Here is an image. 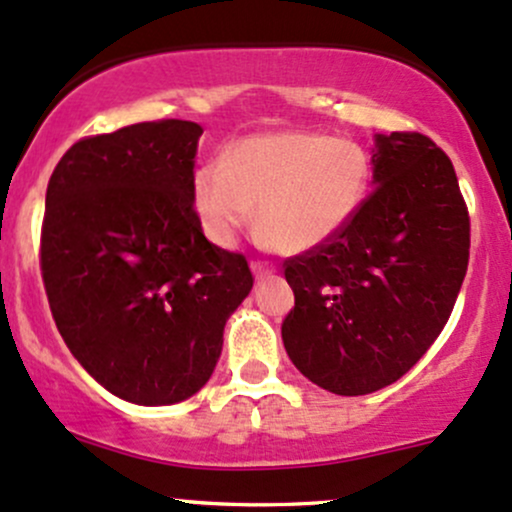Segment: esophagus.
Here are the masks:
<instances>
[{"instance_id":"34e87169","label":"esophagus","mask_w":512,"mask_h":512,"mask_svg":"<svg viewBox=\"0 0 512 512\" xmlns=\"http://www.w3.org/2000/svg\"><path fill=\"white\" fill-rule=\"evenodd\" d=\"M251 268H254L256 280H263V278H268V276H273V273H276V266H273V263H268V261H254V263H251Z\"/></svg>"}]
</instances>
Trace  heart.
Listing matches in <instances>:
<instances>
[{"label": "heart", "mask_w": 512, "mask_h": 512, "mask_svg": "<svg viewBox=\"0 0 512 512\" xmlns=\"http://www.w3.org/2000/svg\"><path fill=\"white\" fill-rule=\"evenodd\" d=\"M364 148L307 131L239 141L224 166L195 175V210L214 244L232 246L254 219L285 254L320 249L349 227L368 195Z\"/></svg>", "instance_id": "obj_1"}]
</instances>
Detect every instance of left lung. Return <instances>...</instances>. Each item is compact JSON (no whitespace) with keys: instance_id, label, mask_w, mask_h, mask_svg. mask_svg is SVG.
Listing matches in <instances>:
<instances>
[{"instance_id":"left-lung-1","label":"left lung","mask_w":512,"mask_h":512,"mask_svg":"<svg viewBox=\"0 0 512 512\" xmlns=\"http://www.w3.org/2000/svg\"><path fill=\"white\" fill-rule=\"evenodd\" d=\"M373 180L342 234L283 263L295 293L280 327L285 351L337 395L405 376L447 324L469 266V207L430 136H378Z\"/></svg>"}]
</instances>
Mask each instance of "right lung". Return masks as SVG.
Returning a JSON list of instances; mask_svg holds the SVG:
<instances>
[{
    "instance_id": "add662e5",
    "label": "right lung",
    "mask_w": 512,
    "mask_h": 512,
    "mask_svg": "<svg viewBox=\"0 0 512 512\" xmlns=\"http://www.w3.org/2000/svg\"><path fill=\"white\" fill-rule=\"evenodd\" d=\"M200 136L183 119L85 136L48 180L38 258L53 320L82 368L136 405L180 403L210 381L254 285L244 254L202 234Z\"/></svg>"
}]
</instances>
